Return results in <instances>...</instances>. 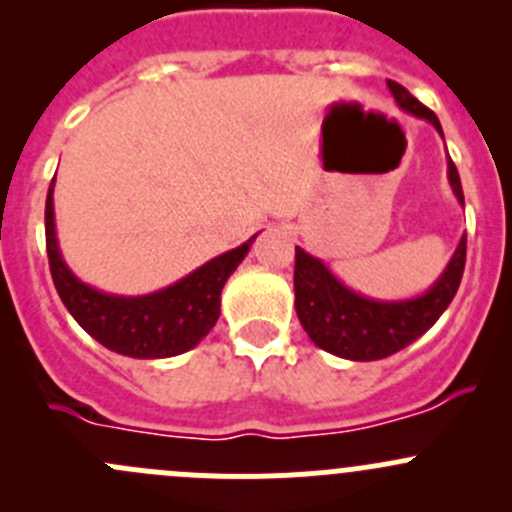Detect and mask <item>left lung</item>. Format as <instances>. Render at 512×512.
<instances>
[{
    "instance_id": "left-lung-1",
    "label": "left lung",
    "mask_w": 512,
    "mask_h": 512,
    "mask_svg": "<svg viewBox=\"0 0 512 512\" xmlns=\"http://www.w3.org/2000/svg\"><path fill=\"white\" fill-rule=\"evenodd\" d=\"M391 96L411 116L431 123L438 133L441 121L418 98L396 81H386ZM448 183L463 205V188L453 160L448 158ZM466 267V235L458 242L446 270L423 294L411 299H371L349 289L332 275L319 257L294 247V309L304 332L324 352L352 361H376L401 352L438 322L461 285Z\"/></svg>"
}]
</instances>
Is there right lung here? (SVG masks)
Returning a JSON list of instances; mask_svg holds the SVG:
<instances>
[{"label": "right lung", "mask_w": 512, "mask_h": 512, "mask_svg": "<svg viewBox=\"0 0 512 512\" xmlns=\"http://www.w3.org/2000/svg\"><path fill=\"white\" fill-rule=\"evenodd\" d=\"M255 237L158 292L138 297L108 294L81 282L69 270L56 240L54 180L46 195V255L61 302L98 344L133 359H168L198 347L218 322L220 292L227 277L245 260Z\"/></svg>", "instance_id": "obj_1"}]
</instances>
